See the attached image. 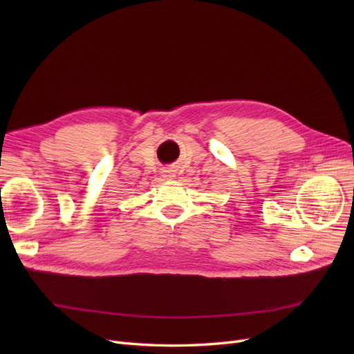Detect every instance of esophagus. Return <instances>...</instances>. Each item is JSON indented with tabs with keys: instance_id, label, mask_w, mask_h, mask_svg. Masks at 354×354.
I'll use <instances>...</instances> for the list:
<instances>
[{
	"instance_id": "34e87169",
	"label": "esophagus",
	"mask_w": 354,
	"mask_h": 354,
	"mask_svg": "<svg viewBox=\"0 0 354 354\" xmlns=\"http://www.w3.org/2000/svg\"><path fill=\"white\" fill-rule=\"evenodd\" d=\"M164 177H165V178H173V177H176V174H174V169H173V168H167V169H164Z\"/></svg>"
}]
</instances>
